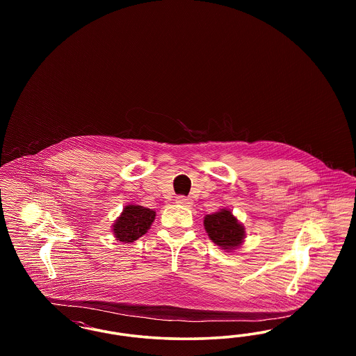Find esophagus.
I'll list each match as a JSON object with an SVG mask.
<instances>
[{
    "mask_svg": "<svg viewBox=\"0 0 356 356\" xmlns=\"http://www.w3.org/2000/svg\"><path fill=\"white\" fill-rule=\"evenodd\" d=\"M176 203L184 205V207H191L192 205V200L189 197H186V196H177Z\"/></svg>",
    "mask_w": 356,
    "mask_h": 356,
    "instance_id": "obj_1",
    "label": "esophagus"
}]
</instances>
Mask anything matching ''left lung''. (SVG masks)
Instances as JSON below:
<instances>
[{"label":"left lung","instance_id":"obj_1","mask_svg":"<svg viewBox=\"0 0 356 356\" xmlns=\"http://www.w3.org/2000/svg\"><path fill=\"white\" fill-rule=\"evenodd\" d=\"M204 227L209 238L222 250L237 248L245 235L244 227L237 221L229 209H220L204 218Z\"/></svg>","mask_w":356,"mask_h":356}]
</instances>
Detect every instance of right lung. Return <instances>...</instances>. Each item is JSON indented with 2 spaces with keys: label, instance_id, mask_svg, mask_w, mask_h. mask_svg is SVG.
Returning a JSON list of instances; mask_svg holds the SVG:
<instances>
[{
  "label": "right lung",
  "instance_id": "add662e5",
  "mask_svg": "<svg viewBox=\"0 0 356 356\" xmlns=\"http://www.w3.org/2000/svg\"><path fill=\"white\" fill-rule=\"evenodd\" d=\"M156 212L141 205H127L113 224V234L122 243H134L145 235L154 220Z\"/></svg>",
  "mask_w": 356,
  "mask_h": 356
}]
</instances>
